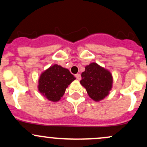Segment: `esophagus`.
Here are the masks:
<instances>
[{
	"label": "esophagus",
	"instance_id": "34e87169",
	"mask_svg": "<svg viewBox=\"0 0 147 147\" xmlns=\"http://www.w3.org/2000/svg\"><path fill=\"white\" fill-rule=\"evenodd\" d=\"M75 77L77 78L78 80H80L81 78H82V77H81V75L80 74H76L75 75Z\"/></svg>",
	"mask_w": 147,
	"mask_h": 147
}]
</instances>
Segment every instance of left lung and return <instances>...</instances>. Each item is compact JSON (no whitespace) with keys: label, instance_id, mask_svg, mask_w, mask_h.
<instances>
[{"label":"left lung","instance_id":"8db88e82","mask_svg":"<svg viewBox=\"0 0 147 147\" xmlns=\"http://www.w3.org/2000/svg\"><path fill=\"white\" fill-rule=\"evenodd\" d=\"M80 83L86 89L89 97L96 102L102 100L109 94L113 86V77L110 72L96 63L85 67L82 73Z\"/></svg>","mask_w":147,"mask_h":147}]
</instances>
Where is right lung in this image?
<instances>
[{"label":"right lung","instance_id":"add662e5","mask_svg":"<svg viewBox=\"0 0 147 147\" xmlns=\"http://www.w3.org/2000/svg\"><path fill=\"white\" fill-rule=\"evenodd\" d=\"M75 79L66 68L55 64L45 70L38 79V91L52 102H58L65 89Z\"/></svg>","mask_w":147,"mask_h":147}]
</instances>
